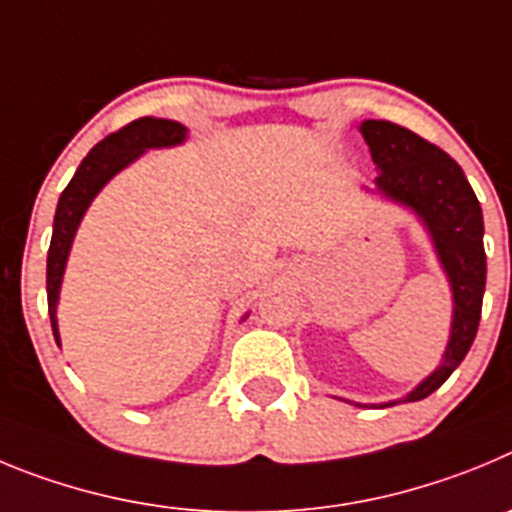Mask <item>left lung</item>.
I'll use <instances>...</instances> for the list:
<instances>
[{"instance_id":"obj_1","label":"left lung","mask_w":512,"mask_h":512,"mask_svg":"<svg viewBox=\"0 0 512 512\" xmlns=\"http://www.w3.org/2000/svg\"><path fill=\"white\" fill-rule=\"evenodd\" d=\"M359 132L380 170L370 193L418 216L451 288V329L439 367L403 398L380 403V408H388L428 398L467 357L480 326L485 296V222L464 170L441 147L385 119H365Z\"/></svg>"}]
</instances>
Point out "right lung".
Here are the masks:
<instances>
[{
  "mask_svg": "<svg viewBox=\"0 0 512 512\" xmlns=\"http://www.w3.org/2000/svg\"><path fill=\"white\" fill-rule=\"evenodd\" d=\"M188 140V130L181 122L158 117H142L112 132L109 137L91 147V153L81 160L78 170L73 173L71 183L58 199L53 219V239L48 250V313L53 324L55 342L61 347V334H58V298H61L63 275H66V262L71 255L73 239H76L81 219L89 211L91 201L99 196V191L117 176L119 170L135 163L147 150H160V147H176ZM247 319V316H245Z\"/></svg>",
  "mask_w": 512,
  "mask_h": 512,
  "instance_id": "obj_1",
  "label": "right lung"
}]
</instances>
